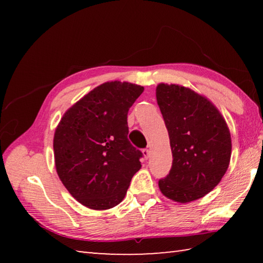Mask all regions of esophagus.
<instances>
[{
    "label": "esophagus",
    "mask_w": 263,
    "mask_h": 263,
    "mask_svg": "<svg viewBox=\"0 0 263 263\" xmlns=\"http://www.w3.org/2000/svg\"><path fill=\"white\" fill-rule=\"evenodd\" d=\"M142 153H144V157L146 159H148L149 155H151V151L148 148H145V149H142Z\"/></svg>",
    "instance_id": "obj_1"
}]
</instances>
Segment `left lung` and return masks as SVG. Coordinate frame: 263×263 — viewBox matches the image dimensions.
I'll return each mask as SVG.
<instances>
[{
    "label": "left lung",
    "instance_id": "8db88e82",
    "mask_svg": "<svg viewBox=\"0 0 263 263\" xmlns=\"http://www.w3.org/2000/svg\"><path fill=\"white\" fill-rule=\"evenodd\" d=\"M157 101L173 153L169 174L159 180L166 197L188 203L219 183L231 159V135L210 101L189 88L160 83Z\"/></svg>",
    "mask_w": 263,
    "mask_h": 263
}]
</instances>
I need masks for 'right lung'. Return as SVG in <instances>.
I'll return each instance as SVG.
<instances>
[{
    "label": "right lung",
    "mask_w": 263,
    "mask_h": 263,
    "mask_svg": "<svg viewBox=\"0 0 263 263\" xmlns=\"http://www.w3.org/2000/svg\"><path fill=\"white\" fill-rule=\"evenodd\" d=\"M142 91L138 84L106 82L61 118L53 139L57 173L82 205L92 210L116 206L140 169L141 151L127 139V112Z\"/></svg>",
    "instance_id": "obj_1"
}]
</instances>
